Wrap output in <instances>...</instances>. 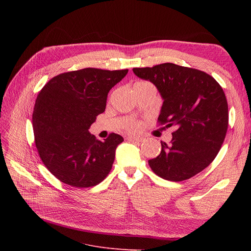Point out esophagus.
<instances>
[{
    "mask_svg": "<svg viewBox=\"0 0 251 251\" xmlns=\"http://www.w3.org/2000/svg\"><path fill=\"white\" fill-rule=\"evenodd\" d=\"M128 141H132V142H142L144 139L140 136H128L127 137Z\"/></svg>",
    "mask_w": 251,
    "mask_h": 251,
    "instance_id": "esophagus-1",
    "label": "esophagus"
}]
</instances>
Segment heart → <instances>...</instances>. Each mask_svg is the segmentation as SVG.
Listing matches in <instances>:
<instances>
[{
    "instance_id": "b5f03b06",
    "label": "heart",
    "mask_w": 251,
    "mask_h": 251,
    "mask_svg": "<svg viewBox=\"0 0 251 251\" xmlns=\"http://www.w3.org/2000/svg\"><path fill=\"white\" fill-rule=\"evenodd\" d=\"M138 83H146V82H136L135 84H138ZM141 127V124L140 122L136 121V120H133V119H131V120H129L126 124H125V129L128 130V131H137L139 130Z\"/></svg>"
}]
</instances>
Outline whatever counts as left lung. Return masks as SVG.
Here are the masks:
<instances>
[{"mask_svg": "<svg viewBox=\"0 0 251 251\" xmlns=\"http://www.w3.org/2000/svg\"><path fill=\"white\" fill-rule=\"evenodd\" d=\"M164 100L159 125L175 127L172 140L149 161L152 172L174 182L187 180L212 163L226 137L229 112L222 86L209 74L173 63L133 68Z\"/></svg>", "mask_w": 251, "mask_h": 251, "instance_id": "obj_1", "label": "left lung"}]
</instances>
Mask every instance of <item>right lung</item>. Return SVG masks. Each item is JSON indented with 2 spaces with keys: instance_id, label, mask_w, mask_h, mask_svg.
I'll return each mask as SVG.
<instances>
[{
  "instance_id": "add662e5",
  "label": "right lung",
  "mask_w": 251,
  "mask_h": 251,
  "mask_svg": "<svg viewBox=\"0 0 251 251\" xmlns=\"http://www.w3.org/2000/svg\"><path fill=\"white\" fill-rule=\"evenodd\" d=\"M128 73L84 68L61 73L42 88L32 114L35 146L50 172L67 185L87 188L107 177L123 137L88 132L105 110L109 91Z\"/></svg>"
}]
</instances>
